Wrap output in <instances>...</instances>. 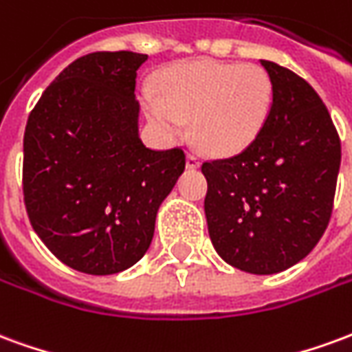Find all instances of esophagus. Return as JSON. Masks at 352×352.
Instances as JSON below:
<instances>
[{
    "mask_svg": "<svg viewBox=\"0 0 352 352\" xmlns=\"http://www.w3.org/2000/svg\"><path fill=\"white\" fill-rule=\"evenodd\" d=\"M186 168H188V169L199 168L198 154H196V153H188V154H186Z\"/></svg>",
    "mask_w": 352,
    "mask_h": 352,
    "instance_id": "1",
    "label": "esophagus"
}]
</instances>
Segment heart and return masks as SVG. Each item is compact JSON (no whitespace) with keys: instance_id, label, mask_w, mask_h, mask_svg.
<instances>
[{"instance_id":"1","label":"heart","mask_w":352,"mask_h":352,"mask_svg":"<svg viewBox=\"0 0 352 352\" xmlns=\"http://www.w3.org/2000/svg\"><path fill=\"white\" fill-rule=\"evenodd\" d=\"M143 94L148 120L169 139L186 120L199 146L219 156L241 153L264 128L273 105L270 73L256 64L196 60L169 67Z\"/></svg>"}]
</instances>
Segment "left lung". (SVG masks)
I'll return each instance as SVG.
<instances>
[{"label": "left lung", "instance_id": "8db88e82", "mask_svg": "<svg viewBox=\"0 0 352 352\" xmlns=\"http://www.w3.org/2000/svg\"><path fill=\"white\" fill-rule=\"evenodd\" d=\"M273 105L258 138L232 158L207 160L206 217L213 247L241 272L270 275L305 258L330 222L341 143L307 80L260 60Z\"/></svg>", "mask_w": 352, "mask_h": 352}]
</instances>
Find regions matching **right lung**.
Masks as SVG:
<instances>
[{
    "instance_id": "add662e5",
    "label": "right lung",
    "mask_w": 352,
    "mask_h": 352,
    "mask_svg": "<svg viewBox=\"0 0 352 352\" xmlns=\"http://www.w3.org/2000/svg\"><path fill=\"white\" fill-rule=\"evenodd\" d=\"M146 54L77 58L43 92L24 131L22 190L35 234L73 270L113 275L143 258L183 148L139 139L135 77Z\"/></svg>"
}]
</instances>
